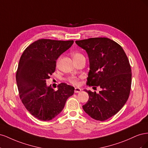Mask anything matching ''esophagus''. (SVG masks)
<instances>
[{"label":"esophagus","instance_id":"34e87169","mask_svg":"<svg viewBox=\"0 0 148 148\" xmlns=\"http://www.w3.org/2000/svg\"><path fill=\"white\" fill-rule=\"evenodd\" d=\"M81 91H82V89H80L79 88H75V93L79 92Z\"/></svg>","mask_w":148,"mask_h":148}]
</instances>
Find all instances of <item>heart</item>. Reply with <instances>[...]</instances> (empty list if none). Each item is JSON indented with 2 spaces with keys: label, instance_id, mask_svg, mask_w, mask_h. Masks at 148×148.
<instances>
[{
  "label": "heart",
  "instance_id": "1",
  "mask_svg": "<svg viewBox=\"0 0 148 148\" xmlns=\"http://www.w3.org/2000/svg\"><path fill=\"white\" fill-rule=\"evenodd\" d=\"M72 57L74 61H77L80 59H82V58H84V56L82 54V53L78 52H75L72 53ZM68 81L71 84L73 85H78L79 84V79L78 78L75 77H71L68 78Z\"/></svg>",
  "mask_w": 148,
  "mask_h": 148
}]
</instances>
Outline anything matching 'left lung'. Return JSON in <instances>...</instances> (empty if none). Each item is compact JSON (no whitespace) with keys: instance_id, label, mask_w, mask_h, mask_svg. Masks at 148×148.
I'll use <instances>...</instances> for the list:
<instances>
[{"instance_id":"1","label":"left lung","mask_w":148,"mask_h":148,"mask_svg":"<svg viewBox=\"0 0 148 148\" xmlns=\"http://www.w3.org/2000/svg\"><path fill=\"white\" fill-rule=\"evenodd\" d=\"M86 51L89 60L87 85L102 90L87 91L89 99L83 109L94 119L104 121L122 108L128 99L132 84V70L122 47L107 38L76 41Z\"/></svg>"}]
</instances>
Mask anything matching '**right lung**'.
<instances>
[{
	"label": "right lung",
	"mask_w": 148,
	"mask_h": 148,
	"mask_svg": "<svg viewBox=\"0 0 148 148\" xmlns=\"http://www.w3.org/2000/svg\"><path fill=\"white\" fill-rule=\"evenodd\" d=\"M73 41L41 39L26 47L20 57L16 74L19 95L31 115L42 121L55 118L64 108L74 87L60 83L54 91L46 79L54 72L56 60L72 46Z\"/></svg>",
	"instance_id": "obj_1"
}]
</instances>
